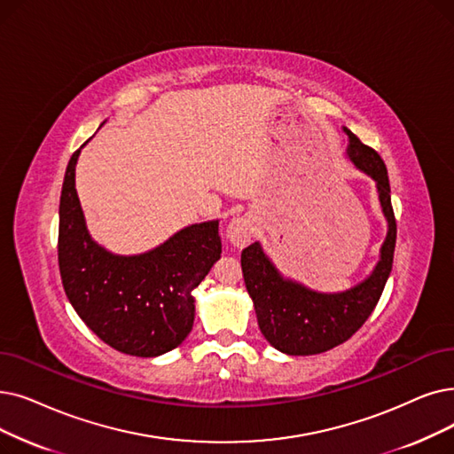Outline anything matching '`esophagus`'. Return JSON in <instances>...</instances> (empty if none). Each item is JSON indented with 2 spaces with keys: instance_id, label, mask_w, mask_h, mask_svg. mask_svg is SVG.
<instances>
[{
  "instance_id": "obj_1",
  "label": "esophagus",
  "mask_w": 454,
  "mask_h": 454,
  "mask_svg": "<svg viewBox=\"0 0 454 454\" xmlns=\"http://www.w3.org/2000/svg\"><path fill=\"white\" fill-rule=\"evenodd\" d=\"M252 233H254V223L250 221V216L245 215V216H238V219H233L228 224L226 238L233 247L239 248L252 239Z\"/></svg>"
}]
</instances>
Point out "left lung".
<instances>
[{
	"label": "left lung",
	"mask_w": 454,
	"mask_h": 454,
	"mask_svg": "<svg viewBox=\"0 0 454 454\" xmlns=\"http://www.w3.org/2000/svg\"><path fill=\"white\" fill-rule=\"evenodd\" d=\"M347 155L358 170L374 180L387 235L380 260L367 278L341 293H319L284 278L272 265L260 243H252L241 254L247 291L252 297L260 330L265 340L289 356H309L345 343L377 306L393 265L397 241V223L391 207L387 168L382 157L364 145L350 129Z\"/></svg>",
	"instance_id": "left-lung-1"
}]
</instances>
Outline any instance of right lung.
Wrapping results in <instances>:
<instances>
[{
	"label": "right lung",
	"instance_id": "obj_1",
	"mask_svg": "<svg viewBox=\"0 0 454 454\" xmlns=\"http://www.w3.org/2000/svg\"><path fill=\"white\" fill-rule=\"evenodd\" d=\"M82 148L70 157L59 206L57 252L65 293L104 343L129 356H160L178 347L192 328L191 293L223 252L219 221L191 224L145 254L106 250L90 238L77 199L75 163Z\"/></svg>",
	"mask_w": 454,
	"mask_h": 454
}]
</instances>
